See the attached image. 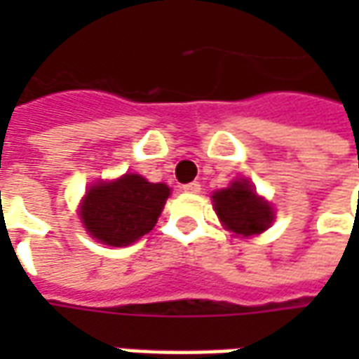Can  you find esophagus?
Returning <instances> with one entry per match:
<instances>
[{"label": "esophagus", "instance_id": "34e87169", "mask_svg": "<svg viewBox=\"0 0 359 359\" xmlns=\"http://www.w3.org/2000/svg\"><path fill=\"white\" fill-rule=\"evenodd\" d=\"M200 190H202L200 182H188V184H182V192H187V194H198Z\"/></svg>", "mask_w": 359, "mask_h": 359}]
</instances>
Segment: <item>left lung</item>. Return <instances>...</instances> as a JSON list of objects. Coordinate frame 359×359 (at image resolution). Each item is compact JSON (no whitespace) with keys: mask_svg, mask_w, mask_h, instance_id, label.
Listing matches in <instances>:
<instances>
[{"mask_svg":"<svg viewBox=\"0 0 359 359\" xmlns=\"http://www.w3.org/2000/svg\"><path fill=\"white\" fill-rule=\"evenodd\" d=\"M211 198L223 226L241 236L264 233L275 219L269 202L259 198L246 179L233 180L231 187L213 192Z\"/></svg>","mask_w":359,"mask_h":359,"instance_id":"left-lung-1","label":"left lung"}]
</instances>
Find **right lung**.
<instances>
[{"instance_id": "1", "label": "right lung", "mask_w": 359, "mask_h": 359, "mask_svg": "<svg viewBox=\"0 0 359 359\" xmlns=\"http://www.w3.org/2000/svg\"><path fill=\"white\" fill-rule=\"evenodd\" d=\"M171 188L126 172L111 182H97L84 196L81 219L95 241L107 246H128L148 234L161 215Z\"/></svg>"}]
</instances>
